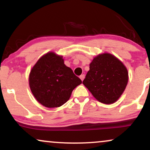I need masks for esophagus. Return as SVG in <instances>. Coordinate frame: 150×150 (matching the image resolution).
Returning <instances> with one entry per match:
<instances>
[{"label":"esophagus","mask_w":150,"mask_h":150,"mask_svg":"<svg viewBox=\"0 0 150 150\" xmlns=\"http://www.w3.org/2000/svg\"><path fill=\"white\" fill-rule=\"evenodd\" d=\"M85 74H82V75L80 76V79H81V81H83V80H84V79H85Z\"/></svg>","instance_id":"esophagus-1"}]
</instances>
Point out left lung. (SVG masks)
<instances>
[{"mask_svg": "<svg viewBox=\"0 0 150 150\" xmlns=\"http://www.w3.org/2000/svg\"><path fill=\"white\" fill-rule=\"evenodd\" d=\"M128 81L126 66L110 53H102L93 58L83 85L100 102L110 104L118 100Z\"/></svg>", "mask_w": 150, "mask_h": 150, "instance_id": "8db88e82", "label": "left lung"}]
</instances>
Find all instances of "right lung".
I'll list each match as a JSON object with an SVG mask.
<instances>
[{
	"label": "right lung",
	"instance_id": "1",
	"mask_svg": "<svg viewBox=\"0 0 150 150\" xmlns=\"http://www.w3.org/2000/svg\"><path fill=\"white\" fill-rule=\"evenodd\" d=\"M28 83L37 101L46 107L55 108L64 104L82 81L64 64L63 56L48 52L32 67Z\"/></svg>",
	"mask_w": 150,
	"mask_h": 150
}]
</instances>
